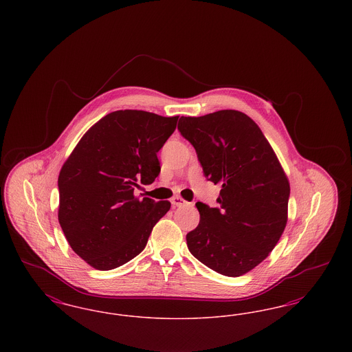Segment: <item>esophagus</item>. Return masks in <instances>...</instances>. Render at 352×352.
Instances as JSON below:
<instances>
[{
    "instance_id": "obj_1",
    "label": "esophagus",
    "mask_w": 352,
    "mask_h": 352,
    "mask_svg": "<svg viewBox=\"0 0 352 352\" xmlns=\"http://www.w3.org/2000/svg\"><path fill=\"white\" fill-rule=\"evenodd\" d=\"M187 201H184V198H181L179 195H175L173 199H171V204L174 206V207H181V206H184Z\"/></svg>"
}]
</instances>
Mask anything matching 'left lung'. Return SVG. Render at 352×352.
<instances>
[{
	"mask_svg": "<svg viewBox=\"0 0 352 352\" xmlns=\"http://www.w3.org/2000/svg\"><path fill=\"white\" fill-rule=\"evenodd\" d=\"M178 129L195 148L204 175L221 187L218 207L197 203L201 220L186 234L188 251L220 274L243 276L268 257L284 232L290 195L284 168L243 112L182 116Z\"/></svg>",
	"mask_w": 352,
	"mask_h": 352,
	"instance_id": "1",
	"label": "left lung"
}]
</instances>
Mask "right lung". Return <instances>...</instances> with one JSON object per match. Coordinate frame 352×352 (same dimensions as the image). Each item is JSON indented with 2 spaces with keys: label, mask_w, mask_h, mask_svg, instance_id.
<instances>
[{
  "label": "right lung",
  "mask_w": 352,
  "mask_h": 352,
  "mask_svg": "<svg viewBox=\"0 0 352 352\" xmlns=\"http://www.w3.org/2000/svg\"><path fill=\"white\" fill-rule=\"evenodd\" d=\"M179 116L125 109L92 125L60 168L58 220L72 251L98 270L121 267L144 251L170 201L134 195L161 166L157 153Z\"/></svg>",
  "instance_id": "add662e5"
}]
</instances>
